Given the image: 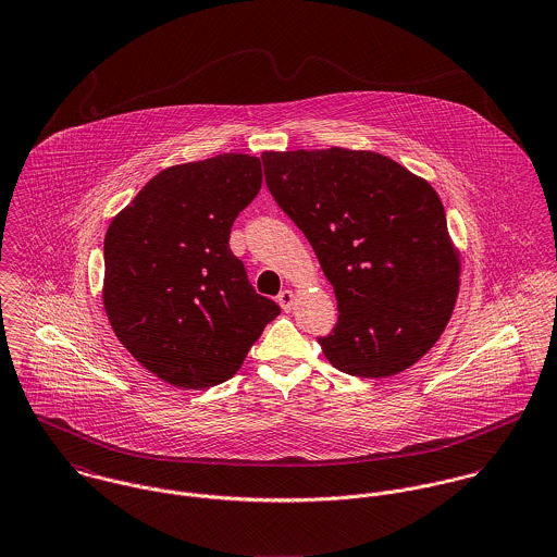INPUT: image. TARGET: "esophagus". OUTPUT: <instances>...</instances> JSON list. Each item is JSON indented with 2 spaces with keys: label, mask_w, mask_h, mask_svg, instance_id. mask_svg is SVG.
Returning <instances> with one entry per match:
<instances>
[{
  "label": "esophagus",
  "mask_w": 557,
  "mask_h": 557,
  "mask_svg": "<svg viewBox=\"0 0 557 557\" xmlns=\"http://www.w3.org/2000/svg\"><path fill=\"white\" fill-rule=\"evenodd\" d=\"M277 304L282 306L284 311H290V309L295 308V295H293V290H282V293L277 295Z\"/></svg>",
  "instance_id": "34e87169"
}]
</instances>
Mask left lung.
Here are the masks:
<instances>
[{"mask_svg":"<svg viewBox=\"0 0 557 557\" xmlns=\"http://www.w3.org/2000/svg\"><path fill=\"white\" fill-rule=\"evenodd\" d=\"M262 166L333 284L337 324L318 337L329 363L359 377L414 366L459 290V256L435 189L373 151H267Z\"/></svg>","mask_w":557,"mask_h":557,"instance_id":"obj_1","label":"left lung"}]
</instances>
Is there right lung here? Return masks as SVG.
Instances as JSON below:
<instances>
[{
	"instance_id": "add662e5",
	"label": "right lung",
	"mask_w": 557,
	"mask_h": 557,
	"mask_svg": "<svg viewBox=\"0 0 557 557\" xmlns=\"http://www.w3.org/2000/svg\"><path fill=\"white\" fill-rule=\"evenodd\" d=\"M262 184L224 153L158 173L104 237V309L129 355L184 388L233 377L280 306L253 290L231 228Z\"/></svg>"
}]
</instances>
